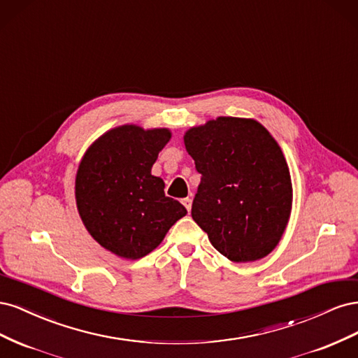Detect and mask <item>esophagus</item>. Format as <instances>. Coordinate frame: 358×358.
Instances as JSON below:
<instances>
[{
	"label": "esophagus",
	"mask_w": 358,
	"mask_h": 358,
	"mask_svg": "<svg viewBox=\"0 0 358 358\" xmlns=\"http://www.w3.org/2000/svg\"><path fill=\"white\" fill-rule=\"evenodd\" d=\"M182 204L185 206L187 210L189 212V210H191V204H192V200H191L189 197H187V199H182Z\"/></svg>",
	"instance_id": "1"
}]
</instances>
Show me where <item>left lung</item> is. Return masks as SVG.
<instances>
[{
	"label": "left lung",
	"instance_id": "left-lung-1",
	"mask_svg": "<svg viewBox=\"0 0 358 358\" xmlns=\"http://www.w3.org/2000/svg\"><path fill=\"white\" fill-rule=\"evenodd\" d=\"M201 175L191 216L216 251L255 262L279 243L291 212V178L282 150L252 119L218 117L183 137Z\"/></svg>",
	"mask_w": 358,
	"mask_h": 358
}]
</instances>
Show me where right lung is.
<instances>
[{
	"label": "right lung",
	"instance_id": "1",
	"mask_svg": "<svg viewBox=\"0 0 358 358\" xmlns=\"http://www.w3.org/2000/svg\"><path fill=\"white\" fill-rule=\"evenodd\" d=\"M171 137L166 128L124 125L106 133L85 154L76 176V201L86 230L122 258L148 255L187 209L150 175Z\"/></svg>",
	"mask_w": 358,
	"mask_h": 358
}]
</instances>
